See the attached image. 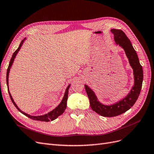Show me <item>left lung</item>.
I'll use <instances>...</instances> for the list:
<instances>
[{
  "label": "left lung",
  "instance_id": "8db88e82",
  "mask_svg": "<svg viewBox=\"0 0 154 154\" xmlns=\"http://www.w3.org/2000/svg\"><path fill=\"white\" fill-rule=\"evenodd\" d=\"M110 31L114 36L116 44L120 46L125 51L130 66L133 69L134 83L131 90L127 96L116 103L110 105L102 104L97 100L94 92L87 85H85V91L90 101L91 109L97 114L103 117H114L122 114L129 110L136 103L140 94L143 80V71L139 62L136 51L134 49L125 32L120 29H112Z\"/></svg>",
  "mask_w": 154,
  "mask_h": 154
}]
</instances>
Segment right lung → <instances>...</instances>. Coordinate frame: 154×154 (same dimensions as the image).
<instances>
[{
	"instance_id": "right-lung-1",
	"label": "right lung",
	"mask_w": 154,
	"mask_h": 154,
	"mask_svg": "<svg viewBox=\"0 0 154 154\" xmlns=\"http://www.w3.org/2000/svg\"><path fill=\"white\" fill-rule=\"evenodd\" d=\"M26 40V38H25L24 39H23L22 40V42H21L20 45H19V47H18V49L15 51V53L13 54L12 57H11V60H10V63H9V66H8V70H7V74H6V83H7V86H8V90L9 94H10L11 100L12 101L13 105L15 106L16 108L18 110H19L22 114L25 115L26 116H27V117H28L30 119H33V120L41 121V122H50V121H53V120L57 119L58 117V116H60V115H62L64 112L65 110H66V107H67V98H68L69 88L71 84H69L67 86L66 90V92H65L64 96L63 97V99L61 101V102H60V103L57 107H56L55 109H54L53 110H51V112H49L45 114H44V115H42V116H31V115L27 114V113L24 112H23L22 110H21L19 108H18V106L17 105V104L15 103V102L14 101L13 97H12V96L11 95V93L10 92V90H9V81H8V80H9V73H10V69H11V67L12 66L13 63L14 62V60H15L18 52L20 51V48L22 47V45H23V43L24 42V41Z\"/></svg>"
}]
</instances>
